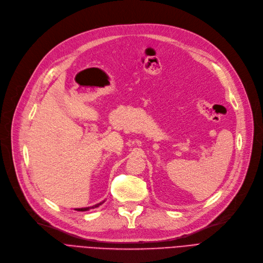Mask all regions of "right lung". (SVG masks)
Masks as SVG:
<instances>
[{
    "label": "right lung",
    "instance_id": "right-lung-1",
    "mask_svg": "<svg viewBox=\"0 0 263 263\" xmlns=\"http://www.w3.org/2000/svg\"><path fill=\"white\" fill-rule=\"evenodd\" d=\"M102 203H103V201L100 202V203H98V204H95V205H92V206H87V208H80V209H74V210H77V211H87V210H89V209H95V208H97V206L101 205Z\"/></svg>",
    "mask_w": 263,
    "mask_h": 263
}]
</instances>
